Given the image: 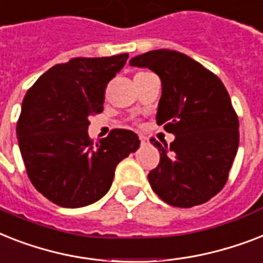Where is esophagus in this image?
Returning a JSON list of instances; mask_svg holds the SVG:
<instances>
[{"mask_svg":"<svg viewBox=\"0 0 263 263\" xmlns=\"http://www.w3.org/2000/svg\"><path fill=\"white\" fill-rule=\"evenodd\" d=\"M140 140H141V144H146V141H148V140H146V137H145V136H140Z\"/></svg>","mask_w":263,"mask_h":263,"instance_id":"obj_1","label":"esophagus"}]
</instances>
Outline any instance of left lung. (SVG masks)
Listing matches in <instances>:
<instances>
[{
	"instance_id": "8db88e82",
	"label": "left lung",
	"mask_w": 263,
	"mask_h": 263,
	"mask_svg": "<svg viewBox=\"0 0 263 263\" xmlns=\"http://www.w3.org/2000/svg\"><path fill=\"white\" fill-rule=\"evenodd\" d=\"M159 74L157 125L175 134L170 145L151 138L160 163L148 174L152 190L168 205L191 208L213 198L228 180L239 146V119L215 73L175 50H153L130 60Z\"/></svg>"
}]
</instances>
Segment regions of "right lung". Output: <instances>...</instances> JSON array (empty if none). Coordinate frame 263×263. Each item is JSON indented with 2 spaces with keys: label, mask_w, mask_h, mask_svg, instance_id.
Segmentation results:
<instances>
[{
  "label": "right lung",
  "mask_w": 263,
  "mask_h": 263,
  "mask_svg": "<svg viewBox=\"0 0 263 263\" xmlns=\"http://www.w3.org/2000/svg\"><path fill=\"white\" fill-rule=\"evenodd\" d=\"M129 54L72 58L50 68L23 99L16 133L27 175L58 206L91 205L110 190L115 168L140 146L138 136L114 129L93 144L89 117L100 114L107 84Z\"/></svg>",
  "instance_id": "1"
}]
</instances>
